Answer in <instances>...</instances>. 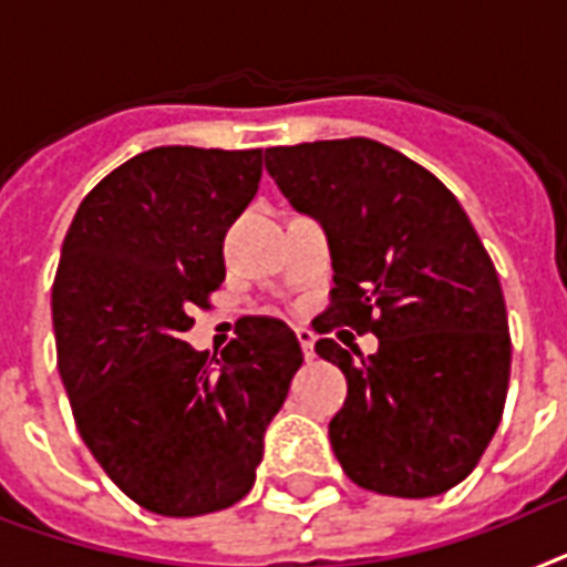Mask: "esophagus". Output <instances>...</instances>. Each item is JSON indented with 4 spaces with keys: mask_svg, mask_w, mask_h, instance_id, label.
<instances>
[{
    "mask_svg": "<svg viewBox=\"0 0 567 567\" xmlns=\"http://www.w3.org/2000/svg\"><path fill=\"white\" fill-rule=\"evenodd\" d=\"M295 336H298V344H301L303 357L316 359V333H312V330H307V327H298V330H295Z\"/></svg>",
    "mask_w": 567,
    "mask_h": 567,
    "instance_id": "34e87169",
    "label": "esophagus"
}]
</instances>
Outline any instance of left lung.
<instances>
[{
    "mask_svg": "<svg viewBox=\"0 0 567 567\" xmlns=\"http://www.w3.org/2000/svg\"><path fill=\"white\" fill-rule=\"evenodd\" d=\"M266 171L327 234L336 287L318 333L344 324L379 339L371 357L316 341L348 379L330 420L341 470L382 495L446 493L493 441L509 382L502 284L466 210L371 138L269 147Z\"/></svg>",
    "mask_w": 567,
    "mask_h": 567,
    "instance_id": "8db88e82",
    "label": "left lung"
}]
</instances>
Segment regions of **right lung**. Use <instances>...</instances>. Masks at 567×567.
Segmentation results:
<instances>
[{
    "mask_svg": "<svg viewBox=\"0 0 567 567\" xmlns=\"http://www.w3.org/2000/svg\"><path fill=\"white\" fill-rule=\"evenodd\" d=\"M264 150L153 147L74 214L51 289L58 368L83 443L135 504L171 518L237 504L303 353L246 318L219 359L182 336L226 280L223 240L255 199Z\"/></svg>",
    "mask_w": 567,
    "mask_h": 567,
    "instance_id": "obj_1",
    "label": "right lung"
}]
</instances>
